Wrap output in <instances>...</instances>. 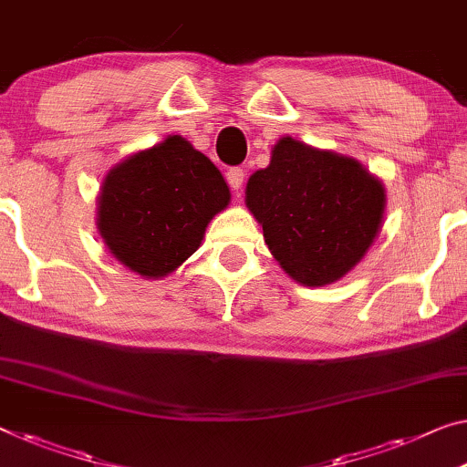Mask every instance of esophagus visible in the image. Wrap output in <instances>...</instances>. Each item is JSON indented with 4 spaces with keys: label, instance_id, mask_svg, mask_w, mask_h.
Returning a JSON list of instances; mask_svg holds the SVG:
<instances>
[{
    "label": "esophagus",
    "instance_id": "obj_1",
    "mask_svg": "<svg viewBox=\"0 0 467 467\" xmlns=\"http://www.w3.org/2000/svg\"><path fill=\"white\" fill-rule=\"evenodd\" d=\"M227 183H229V188L232 190H242V185H244V179H246V173H244V171L240 169V167H234V169H229L227 171Z\"/></svg>",
    "mask_w": 467,
    "mask_h": 467
}]
</instances>
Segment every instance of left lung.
Masks as SVG:
<instances>
[{
	"label": "left lung",
	"mask_w": 467,
	"mask_h": 467,
	"mask_svg": "<svg viewBox=\"0 0 467 467\" xmlns=\"http://www.w3.org/2000/svg\"><path fill=\"white\" fill-rule=\"evenodd\" d=\"M246 206L292 279L326 285L348 274L382 227V183L348 156L282 138L246 183Z\"/></svg>",
	"instance_id": "obj_1"
}]
</instances>
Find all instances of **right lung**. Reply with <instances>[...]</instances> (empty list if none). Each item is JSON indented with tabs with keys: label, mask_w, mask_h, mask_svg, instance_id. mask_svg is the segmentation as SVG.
Returning <instances> with one entry per match:
<instances>
[{
	"label": "right lung",
	"mask_w": 467,
	"mask_h": 467,
	"mask_svg": "<svg viewBox=\"0 0 467 467\" xmlns=\"http://www.w3.org/2000/svg\"><path fill=\"white\" fill-rule=\"evenodd\" d=\"M229 198L221 171L182 135H169L110 169L98 198V229L117 261L159 279L196 253Z\"/></svg>",
	"instance_id": "1"
}]
</instances>
